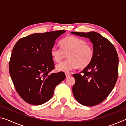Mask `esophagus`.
Listing matches in <instances>:
<instances>
[{
  "mask_svg": "<svg viewBox=\"0 0 126 126\" xmlns=\"http://www.w3.org/2000/svg\"><path fill=\"white\" fill-rule=\"evenodd\" d=\"M65 76H66V78H68V77H69L71 76V74H69V73H65Z\"/></svg>",
  "mask_w": 126,
  "mask_h": 126,
  "instance_id": "1",
  "label": "esophagus"
}]
</instances>
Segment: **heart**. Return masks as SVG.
<instances>
[{
	"mask_svg": "<svg viewBox=\"0 0 126 126\" xmlns=\"http://www.w3.org/2000/svg\"><path fill=\"white\" fill-rule=\"evenodd\" d=\"M61 48L54 46L50 54L55 62L58 63L67 54L68 59L56 66L58 71L68 72L78 67L84 68L92 61L94 56L93 47L82 38L69 36L61 42Z\"/></svg>",
	"mask_w": 126,
	"mask_h": 126,
	"instance_id": "1",
	"label": "heart"
}]
</instances>
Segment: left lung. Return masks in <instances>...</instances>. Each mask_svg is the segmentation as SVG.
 <instances>
[{
    "instance_id": "1",
    "label": "left lung",
    "mask_w": 126,
    "mask_h": 126,
    "mask_svg": "<svg viewBox=\"0 0 126 126\" xmlns=\"http://www.w3.org/2000/svg\"><path fill=\"white\" fill-rule=\"evenodd\" d=\"M72 34L89 38L93 44L94 56L89 64L74 74L72 92L76 99L86 106L101 103L111 92L118 78V57L109 40L95 32H73Z\"/></svg>"
}]
</instances>
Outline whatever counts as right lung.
I'll list each match as a JSON object with an SVG mask.
<instances>
[{"instance_id": "add662e5", "label": "right lung", "mask_w": 126, "mask_h": 126, "mask_svg": "<svg viewBox=\"0 0 126 126\" xmlns=\"http://www.w3.org/2000/svg\"><path fill=\"white\" fill-rule=\"evenodd\" d=\"M65 31L34 33L21 38L13 49L9 73L18 93L33 105H40L53 97L55 87L64 80V72L50 74L54 64L50 49Z\"/></svg>"}]
</instances>
